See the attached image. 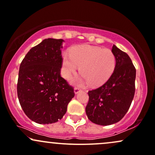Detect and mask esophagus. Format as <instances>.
Returning a JSON list of instances; mask_svg holds the SVG:
<instances>
[{
	"label": "esophagus",
	"instance_id": "34e87169",
	"mask_svg": "<svg viewBox=\"0 0 155 155\" xmlns=\"http://www.w3.org/2000/svg\"><path fill=\"white\" fill-rule=\"evenodd\" d=\"M74 91L75 94H78V93H79L80 91H81V89L80 88H78V87H75V88H74Z\"/></svg>",
	"mask_w": 155,
	"mask_h": 155
}]
</instances>
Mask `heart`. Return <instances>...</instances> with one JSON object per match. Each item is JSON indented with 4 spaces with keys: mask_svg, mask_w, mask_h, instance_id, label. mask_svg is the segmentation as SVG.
Instances as JSON below:
<instances>
[{
    "mask_svg": "<svg viewBox=\"0 0 155 155\" xmlns=\"http://www.w3.org/2000/svg\"><path fill=\"white\" fill-rule=\"evenodd\" d=\"M116 58L109 49L81 45L74 46L69 52L62 55V70L66 78H69L80 66L81 77L76 82H89L93 86L105 83L114 72Z\"/></svg>",
    "mask_w": 155,
    "mask_h": 155,
    "instance_id": "heart-1",
    "label": "heart"
}]
</instances>
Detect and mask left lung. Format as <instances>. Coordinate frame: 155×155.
<instances>
[{
    "label": "left lung",
    "mask_w": 155,
    "mask_h": 155,
    "mask_svg": "<svg viewBox=\"0 0 155 155\" xmlns=\"http://www.w3.org/2000/svg\"><path fill=\"white\" fill-rule=\"evenodd\" d=\"M116 58L114 72L102 86L88 91L86 107L88 119L99 125L115 124L129 110L135 91L136 69L129 55L114 45Z\"/></svg>",
    "instance_id": "obj_1"
}]
</instances>
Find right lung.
Here are the masks:
<instances>
[{"label":"right lung","mask_w":155,"mask_h":155,"mask_svg":"<svg viewBox=\"0 0 155 155\" xmlns=\"http://www.w3.org/2000/svg\"><path fill=\"white\" fill-rule=\"evenodd\" d=\"M63 39H45L22 61L17 96L25 115L38 124H52L63 118L74 88L61 76Z\"/></svg>","instance_id":"obj_1"}]
</instances>
